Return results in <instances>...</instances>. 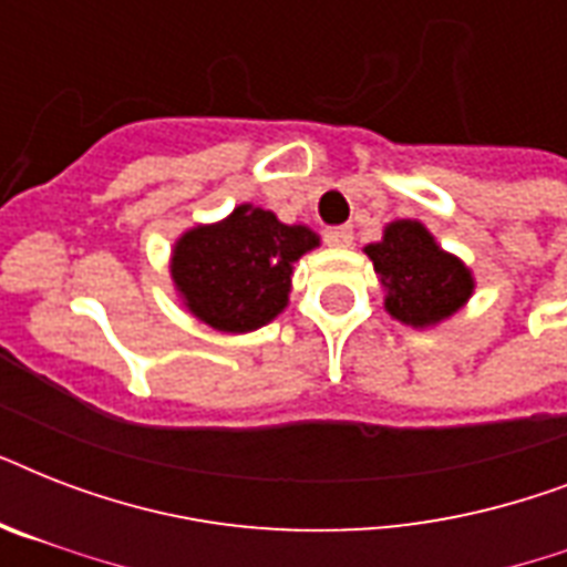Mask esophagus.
<instances>
[{
  "mask_svg": "<svg viewBox=\"0 0 567 567\" xmlns=\"http://www.w3.org/2000/svg\"><path fill=\"white\" fill-rule=\"evenodd\" d=\"M327 244L329 247H353V229L350 226H332V229H327Z\"/></svg>",
  "mask_w": 567,
  "mask_h": 567,
  "instance_id": "34e87169",
  "label": "esophagus"
}]
</instances>
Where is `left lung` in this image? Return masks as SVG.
Segmentation results:
<instances>
[{
  "mask_svg": "<svg viewBox=\"0 0 567 567\" xmlns=\"http://www.w3.org/2000/svg\"><path fill=\"white\" fill-rule=\"evenodd\" d=\"M364 252L385 288V311L405 327H435L474 293V274L465 261L444 252L417 220L388 223L382 240L368 244Z\"/></svg>",
  "mask_w": 567,
  "mask_h": 567,
  "instance_id": "8db88e82",
  "label": "left lung"
}]
</instances>
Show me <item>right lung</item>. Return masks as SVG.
Here are the masks:
<instances>
[{
	"mask_svg": "<svg viewBox=\"0 0 567 567\" xmlns=\"http://www.w3.org/2000/svg\"><path fill=\"white\" fill-rule=\"evenodd\" d=\"M320 238L258 205H238L220 223L194 226L176 240L171 276L185 309L217 332H252L282 315L293 261Z\"/></svg>",
	"mask_w": 567,
	"mask_h": 567,
	"instance_id": "right-lung-1",
	"label": "right lung"
}]
</instances>
